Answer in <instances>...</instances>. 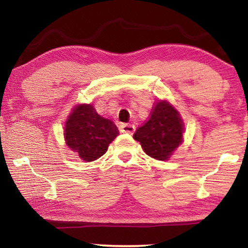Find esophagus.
Returning a JSON list of instances; mask_svg holds the SVG:
<instances>
[{
    "mask_svg": "<svg viewBox=\"0 0 248 248\" xmlns=\"http://www.w3.org/2000/svg\"><path fill=\"white\" fill-rule=\"evenodd\" d=\"M119 130H120V132H123V133L132 134L134 132V130H136V127H134L133 124H120Z\"/></svg>",
    "mask_w": 248,
    "mask_h": 248,
    "instance_id": "obj_1",
    "label": "esophagus"
}]
</instances>
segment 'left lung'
Wrapping results in <instances>:
<instances>
[{
	"mask_svg": "<svg viewBox=\"0 0 248 248\" xmlns=\"http://www.w3.org/2000/svg\"><path fill=\"white\" fill-rule=\"evenodd\" d=\"M184 123L178 111L165 100H159L153 107L149 120L133 134L149 156L167 161L182 144Z\"/></svg>",
	"mask_w": 248,
	"mask_h": 248,
	"instance_id": "1",
	"label": "left lung"
}]
</instances>
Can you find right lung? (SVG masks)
I'll return each mask as SVG.
<instances>
[{
    "label": "right lung",
    "mask_w": 248,
    "mask_h": 248,
    "mask_svg": "<svg viewBox=\"0 0 248 248\" xmlns=\"http://www.w3.org/2000/svg\"><path fill=\"white\" fill-rule=\"evenodd\" d=\"M118 134L116 124L99 116L90 104L75 106L64 127L66 145L85 162L103 156Z\"/></svg>",
    "instance_id": "add662e5"
}]
</instances>
